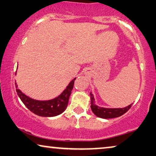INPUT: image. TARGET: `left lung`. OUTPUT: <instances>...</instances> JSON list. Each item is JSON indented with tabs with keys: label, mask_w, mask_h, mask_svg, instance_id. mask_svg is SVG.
Here are the masks:
<instances>
[{
	"label": "left lung",
	"mask_w": 156,
	"mask_h": 156,
	"mask_svg": "<svg viewBox=\"0 0 156 156\" xmlns=\"http://www.w3.org/2000/svg\"><path fill=\"white\" fill-rule=\"evenodd\" d=\"M90 100H91V109L93 112L100 118L102 119H112V118L119 117L120 116L126 113L129 109L131 108V104L128 106L123 107V108H105V107H101L96 105L95 103V98L93 93H90Z\"/></svg>",
	"instance_id": "obj_1"
}]
</instances>
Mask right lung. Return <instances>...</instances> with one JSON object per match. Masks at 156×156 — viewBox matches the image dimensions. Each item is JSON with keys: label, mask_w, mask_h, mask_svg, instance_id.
I'll return each instance as SVG.
<instances>
[{"label": "right lung", "mask_w": 156, "mask_h": 156, "mask_svg": "<svg viewBox=\"0 0 156 156\" xmlns=\"http://www.w3.org/2000/svg\"><path fill=\"white\" fill-rule=\"evenodd\" d=\"M76 78L69 83V85L66 87L61 95L54 99L49 100L41 101L32 99L22 93L20 90L17 87L16 83H15V87H16L17 95L20 98L24 105L27 107V108L29 109L32 112L40 117H55L63 112L67 107L69 97L73 88L74 80H76Z\"/></svg>", "instance_id": "add662e5"}]
</instances>
